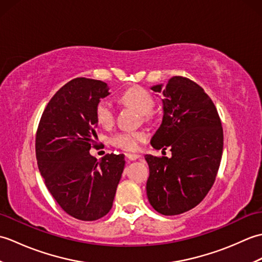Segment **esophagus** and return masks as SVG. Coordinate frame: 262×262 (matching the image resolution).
Masks as SVG:
<instances>
[{
    "label": "esophagus",
    "instance_id": "obj_1",
    "mask_svg": "<svg viewBox=\"0 0 262 262\" xmlns=\"http://www.w3.org/2000/svg\"><path fill=\"white\" fill-rule=\"evenodd\" d=\"M125 157H126L128 160L134 161V160L140 159V158H141V155H140V154H134V153H126V154H125Z\"/></svg>",
    "mask_w": 262,
    "mask_h": 262
}]
</instances>
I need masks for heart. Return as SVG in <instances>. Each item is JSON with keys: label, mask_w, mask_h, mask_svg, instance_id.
<instances>
[{"label": "heart", "mask_w": 262, "mask_h": 262, "mask_svg": "<svg viewBox=\"0 0 262 262\" xmlns=\"http://www.w3.org/2000/svg\"><path fill=\"white\" fill-rule=\"evenodd\" d=\"M122 101L135 108L142 115H147L152 111L155 104L153 96L146 89L142 86H133L128 89L121 96ZM96 120L98 125L109 128L115 122V108L108 100H100L96 107ZM146 140L144 132H118L110 137V143L114 146L125 151H135L140 144Z\"/></svg>", "instance_id": "1"}]
</instances>
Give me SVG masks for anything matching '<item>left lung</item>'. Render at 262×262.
<instances>
[{
    "label": "left lung",
    "mask_w": 262,
    "mask_h": 262,
    "mask_svg": "<svg viewBox=\"0 0 262 262\" xmlns=\"http://www.w3.org/2000/svg\"><path fill=\"white\" fill-rule=\"evenodd\" d=\"M162 92V124L151 140L155 149L170 147L171 158L145 155L149 177L146 193L158 213H185L210 190L223 153V128L215 104L196 82L173 76Z\"/></svg>",
    "instance_id": "1"
}]
</instances>
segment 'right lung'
Segmentation results:
<instances>
[{
  "instance_id": "add662e5",
  "label": "right lung",
  "mask_w": 262,
  "mask_h": 262,
  "mask_svg": "<svg viewBox=\"0 0 262 262\" xmlns=\"http://www.w3.org/2000/svg\"><path fill=\"white\" fill-rule=\"evenodd\" d=\"M107 83L77 77L66 83L48 102L36 134L39 171L64 211L81 221L109 213L125 166L124 154L97 160L96 107L109 94Z\"/></svg>"
}]
</instances>
